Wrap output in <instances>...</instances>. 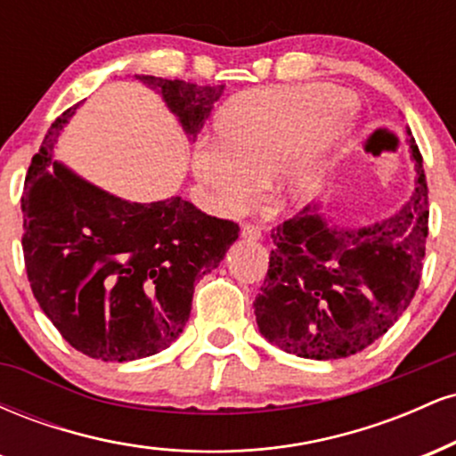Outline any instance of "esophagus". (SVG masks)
<instances>
[{"mask_svg": "<svg viewBox=\"0 0 456 456\" xmlns=\"http://www.w3.org/2000/svg\"><path fill=\"white\" fill-rule=\"evenodd\" d=\"M242 238L246 240H259L261 238V229L257 227V224H250V223H244L242 224Z\"/></svg>", "mask_w": 456, "mask_h": 456, "instance_id": "34e87169", "label": "esophagus"}]
</instances>
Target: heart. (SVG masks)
<instances>
[{
    "instance_id": "b5f03b06",
    "label": "heart",
    "mask_w": 456,
    "mask_h": 456,
    "mask_svg": "<svg viewBox=\"0 0 456 456\" xmlns=\"http://www.w3.org/2000/svg\"><path fill=\"white\" fill-rule=\"evenodd\" d=\"M347 107L352 96L332 86L244 94L223 113V141H199L192 169L229 214L253 208L268 177H274L281 206H300L315 192L323 162L347 134V119L337 115Z\"/></svg>"
}]
</instances>
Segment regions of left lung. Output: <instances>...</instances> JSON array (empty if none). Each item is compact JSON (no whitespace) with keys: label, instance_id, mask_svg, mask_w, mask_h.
Segmentation results:
<instances>
[{"label":"left lung","instance_id":"1","mask_svg":"<svg viewBox=\"0 0 456 456\" xmlns=\"http://www.w3.org/2000/svg\"><path fill=\"white\" fill-rule=\"evenodd\" d=\"M416 188L392 216L341 227L306 206L272 229L270 268L255 297L259 332L282 352L337 360L388 332L420 285L428 235L422 156L407 130Z\"/></svg>","mask_w":456,"mask_h":456}]
</instances>
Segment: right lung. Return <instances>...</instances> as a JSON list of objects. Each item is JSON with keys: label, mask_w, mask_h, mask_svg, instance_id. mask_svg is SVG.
I'll return each mask as SVG.
<instances>
[{"label": "right lung", "mask_w": 456, "mask_h": 456, "mask_svg": "<svg viewBox=\"0 0 456 456\" xmlns=\"http://www.w3.org/2000/svg\"><path fill=\"white\" fill-rule=\"evenodd\" d=\"M134 77L160 94L192 141L224 90ZM77 109L51 124L25 177L28 279L45 315L77 352L102 362L148 358L180 337L195 282L218 268L240 227L182 197L126 201L53 160L57 137Z\"/></svg>", "instance_id": "right-lung-1"}]
</instances>
